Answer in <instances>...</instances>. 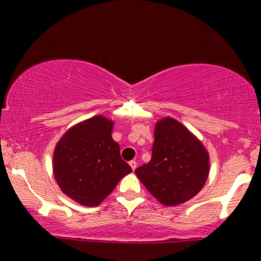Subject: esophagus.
Segmentation results:
<instances>
[{"label": "esophagus", "instance_id": "34e87169", "mask_svg": "<svg viewBox=\"0 0 261 261\" xmlns=\"http://www.w3.org/2000/svg\"><path fill=\"white\" fill-rule=\"evenodd\" d=\"M128 164H130V167H131V168H133V170L136 169V167H137L136 161H130V163H128Z\"/></svg>", "mask_w": 261, "mask_h": 261}]
</instances>
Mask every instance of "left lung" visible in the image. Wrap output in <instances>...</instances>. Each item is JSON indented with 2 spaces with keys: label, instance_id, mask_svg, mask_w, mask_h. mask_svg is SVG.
<instances>
[{
  "label": "left lung",
  "instance_id": "1",
  "mask_svg": "<svg viewBox=\"0 0 261 261\" xmlns=\"http://www.w3.org/2000/svg\"><path fill=\"white\" fill-rule=\"evenodd\" d=\"M158 201L174 206L201 190L208 175V154L180 122L166 118L155 124L152 157L135 170Z\"/></svg>",
  "mask_w": 261,
  "mask_h": 261
}]
</instances>
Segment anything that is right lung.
I'll return each mask as SVG.
<instances>
[{
  "label": "right lung",
  "instance_id": "obj_1",
  "mask_svg": "<svg viewBox=\"0 0 261 261\" xmlns=\"http://www.w3.org/2000/svg\"><path fill=\"white\" fill-rule=\"evenodd\" d=\"M113 122L98 115L68 130L54 152L59 187L81 205L97 206L133 172L112 139Z\"/></svg>",
  "mask_w": 261,
  "mask_h": 261
}]
</instances>
